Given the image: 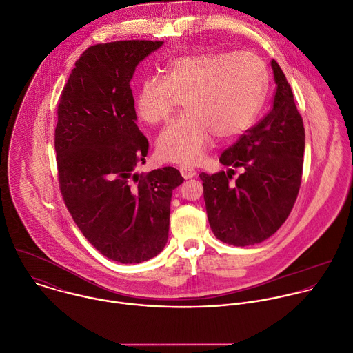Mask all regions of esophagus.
<instances>
[{
	"label": "esophagus",
	"mask_w": 353,
	"mask_h": 353,
	"mask_svg": "<svg viewBox=\"0 0 353 353\" xmlns=\"http://www.w3.org/2000/svg\"><path fill=\"white\" fill-rule=\"evenodd\" d=\"M180 173H181V176H183L185 180L192 179L194 176H196V170L192 169V168H187V166H181V168H180Z\"/></svg>",
	"instance_id": "esophagus-1"
}]
</instances>
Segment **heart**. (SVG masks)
<instances>
[{
    "instance_id": "obj_1",
    "label": "heart",
    "mask_w": 353,
    "mask_h": 353,
    "mask_svg": "<svg viewBox=\"0 0 353 353\" xmlns=\"http://www.w3.org/2000/svg\"><path fill=\"white\" fill-rule=\"evenodd\" d=\"M266 68L252 52H199L172 59L165 79L147 77L136 95V112L150 125L168 121L180 101L187 114L157 140L165 162L195 165L212 147L213 134L232 139L250 128L262 105Z\"/></svg>"
}]
</instances>
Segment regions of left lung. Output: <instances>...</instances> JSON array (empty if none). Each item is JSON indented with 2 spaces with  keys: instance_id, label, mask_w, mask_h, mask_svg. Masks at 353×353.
Instances as JSON below:
<instances>
[{
  "instance_id": "8db88e82",
  "label": "left lung",
  "mask_w": 353,
  "mask_h": 353,
  "mask_svg": "<svg viewBox=\"0 0 353 353\" xmlns=\"http://www.w3.org/2000/svg\"><path fill=\"white\" fill-rule=\"evenodd\" d=\"M272 69L276 94L272 110L227 148L220 163L243 168L201 173L208 220L216 239L247 247L265 241L287 220L296 201L303 166L305 129L294 94L279 63Z\"/></svg>"
}]
</instances>
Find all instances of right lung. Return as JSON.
I'll use <instances>...</instances> for the list:
<instances>
[{"instance_id":"add662e5","label":"right lung","mask_w":353,"mask_h":353,"mask_svg":"<svg viewBox=\"0 0 353 353\" xmlns=\"http://www.w3.org/2000/svg\"><path fill=\"white\" fill-rule=\"evenodd\" d=\"M162 44L126 40L87 48L58 105L55 152L65 205L95 250L126 265L165 248L172 192L184 180L170 166L133 173L145 162L148 140L136 125L130 81Z\"/></svg>"}]
</instances>
